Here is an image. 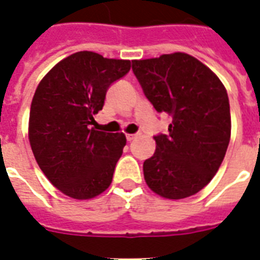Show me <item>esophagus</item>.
<instances>
[{
    "label": "esophagus",
    "instance_id": "1",
    "mask_svg": "<svg viewBox=\"0 0 260 260\" xmlns=\"http://www.w3.org/2000/svg\"><path fill=\"white\" fill-rule=\"evenodd\" d=\"M136 136H138V135H135V134H126V140H128V142H132V140H134V139L136 138Z\"/></svg>",
    "mask_w": 260,
    "mask_h": 260
}]
</instances>
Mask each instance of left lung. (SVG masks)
<instances>
[{
	"instance_id": "1",
	"label": "left lung",
	"mask_w": 260,
	"mask_h": 260,
	"mask_svg": "<svg viewBox=\"0 0 260 260\" xmlns=\"http://www.w3.org/2000/svg\"><path fill=\"white\" fill-rule=\"evenodd\" d=\"M132 70L158 113L173 116L169 135L143 165L154 193L182 200L204 189L221 166L231 139L230 100L218 77L185 52L132 60Z\"/></svg>"
}]
</instances>
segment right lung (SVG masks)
I'll list each match as a JSON object with an SVG mask.
<instances>
[{
    "instance_id": "right-lung-1",
    "label": "right lung",
    "mask_w": 260,
    "mask_h": 260,
    "mask_svg": "<svg viewBox=\"0 0 260 260\" xmlns=\"http://www.w3.org/2000/svg\"><path fill=\"white\" fill-rule=\"evenodd\" d=\"M131 70V60L79 51L51 69L32 98L28 138L48 181L75 200H90L112 183L126 139L91 128L106 90Z\"/></svg>"
}]
</instances>
